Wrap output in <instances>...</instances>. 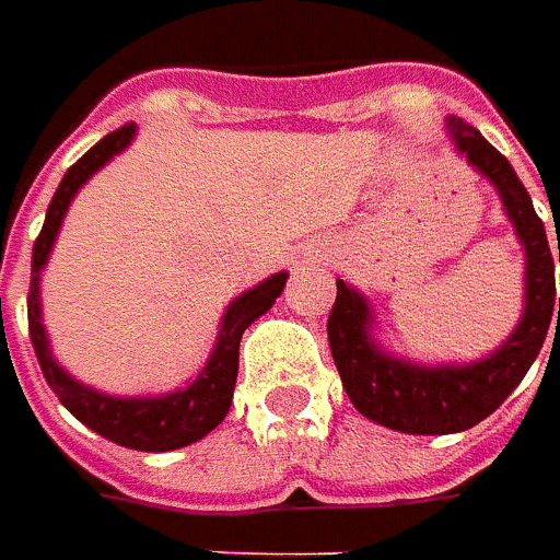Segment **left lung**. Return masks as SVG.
I'll return each mask as SVG.
<instances>
[{
	"label": "left lung",
	"instance_id": "left-lung-1",
	"mask_svg": "<svg viewBox=\"0 0 560 560\" xmlns=\"http://www.w3.org/2000/svg\"><path fill=\"white\" fill-rule=\"evenodd\" d=\"M448 130L467 162L499 186L508 218L527 246V312L514 336L486 361L467 368H418L376 352L368 339V305L355 290L336 280V302L327 317V339L342 386L364 418L401 433H462L489 418L536 361L549 324L560 327V299L555 302V258L542 218L529 202L508 159L474 127L452 118ZM560 261V236H558ZM555 327V330H558Z\"/></svg>",
	"mask_w": 560,
	"mask_h": 560
}]
</instances>
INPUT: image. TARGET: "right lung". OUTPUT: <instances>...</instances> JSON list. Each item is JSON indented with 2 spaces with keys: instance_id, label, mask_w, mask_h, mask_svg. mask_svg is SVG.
<instances>
[{
  "instance_id": "add662e5",
  "label": "right lung",
  "mask_w": 560,
  "mask_h": 560,
  "mask_svg": "<svg viewBox=\"0 0 560 560\" xmlns=\"http://www.w3.org/2000/svg\"><path fill=\"white\" fill-rule=\"evenodd\" d=\"M133 137V124H124L115 133L102 137V140L68 167L61 186L55 189L49 211H46V224L39 230L36 243H33V265H31V292H27V327H31L33 352L39 358V368L46 383L52 386L58 401L74 415L80 423H86L90 430H96L98 436L118 442L124 448H137V452H171V448H184L189 442H199L205 433H211L230 411L233 401V386H236V371H240V339L246 334V327L268 312L273 299L283 292L287 273H273L261 287L243 292L224 314V327L221 339L211 361L205 364V371L192 386H186L180 393H171L164 398H108L98 396L93 389L74 383L65 374L49 355L46 346V330L39 324V270L49 258V248L55 243V233L61 226V218L68 211V205L74 199L80 186L93 177L102 164L112 155H118L120 149Z\"/></svg>"
}]
</instances>
